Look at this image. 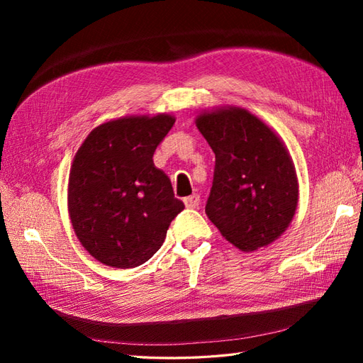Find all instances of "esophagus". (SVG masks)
<instances>
[{"label":"esophagus","instance_id":"esophagus-1","mask_svg":"<svg viewBox=\"0 0 363 363\" xmlns=\"http://www.w3.org/2000/svg\"><path fill=\"white\" fill-rule=\"evenodd\" d=\"M184 204L189 209H198L199 207V195H190L187 198H184Z\"/></svg>","mask_w":363,"mask_h":363}]
</instances>
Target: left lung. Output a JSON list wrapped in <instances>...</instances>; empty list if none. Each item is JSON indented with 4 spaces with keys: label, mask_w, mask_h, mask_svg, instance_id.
I'll list each match as a JSON object with an SVG mask.
<instances>
[{
    "label": "left lung",
    "mask_w": 363,
    "mask_h": 363,
    "mask_svg": "<svg viewBox=\"0 0 363 363\" xmlns=\"http://www.w3.org/2000/svg\"><path fill=\"white\" fill-rule=\"evenodd\" d=\"M196 128L215 152L207 217L242 251L274 242L298 206L295 165L281 138L234 106L199 113Z\"/></svg>",
    "instance_id": "left-lung-1"
}]
</instances>
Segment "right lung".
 <instances>
[{
    "label": "right lung",
    "mask_w": 363,
    "mask_h": 363,
    "mask_svg": "<svg viewBox=\"0 0 363 363\" xmlns=\"http://www.w3.org/2000/svg\"><path fill=\"white\" fill-rule=\"evenodd\" d=\"M174 125L168 113L106 121L87 135L68 177V213L98 262L134 268L150 260L184 203L152 156Z\"/></svg>",
    "instance_id": "right-lung-1"
}]
</instances>
